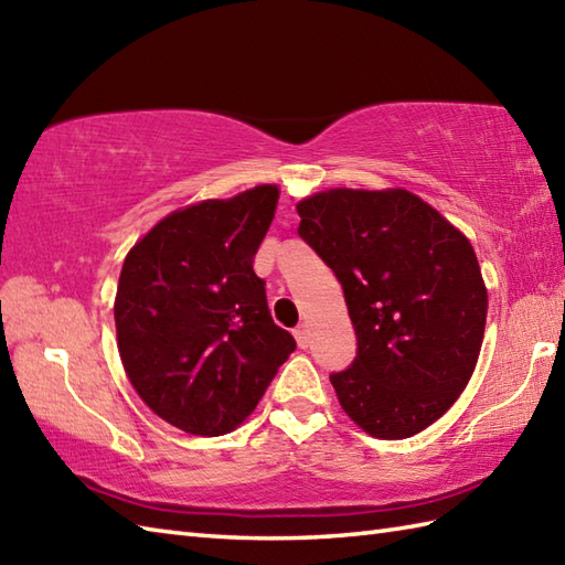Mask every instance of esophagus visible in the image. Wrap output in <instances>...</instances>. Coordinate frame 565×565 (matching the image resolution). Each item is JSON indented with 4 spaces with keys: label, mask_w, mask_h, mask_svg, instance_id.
Masks as SVG:
<instances>
[{
    "label": "esophagus",
    "mask_w": 565,
    "mask_h": 565,
    "mask_svg": "<svg viewBox=\"0 0 565 565\" xmlns=\"http://www.w3.org/2000/svg\"><path fill=\"white\" fill-rule=\"evenodd\" d=\"M294 338H296L298 347H301V350H306V347L310 344V334H308V326H298V328L294 330Z\"/></svg>",
    "instance_id": "esophagus-1"
}]
</instances>
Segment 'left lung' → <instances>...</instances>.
I'll return each instance as SVG.
<instances>
[{
    "mask_svg": "<svg viewBox=\"0 0 565 565\" xmlns=\"http://www.w3.org/2000/svg\"><path fill=\"white\" fill-rule=\"evenodd\" d=\"M298 235L338 276L356 332L332 388L354 425L405 439L449 411L481 354L488 289L473 245L407 189H326Z\"/></svg>",
    "mask_w": 565,
    "mask_h": 565,
    "instance_id": "left-lung-1",
    "label": "left lung"
}]
</instances>
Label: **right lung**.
I'll list each match as a JSON object with an SVG mask.
<instances>
[{
    "label": "right lung",
    "mask_w": 565,
    "mask_h": 565,
    "mask_svg": "<svg viewBox=\"0 0 565 565\" xmlns=\"http://www.w3.org/2000/svg\"><path fill=\"white\" fill-rule=\"evenodd\" d=\"M279 186L177 209L128 249L114 301L130 386L189 435L218 437L255 411L296 350L252 269Z\"/></svg>",
    "instance_id": "add662e5"
}]
</instances>
